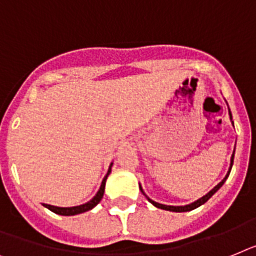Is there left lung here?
I'll return each instance as SVG.
<instances>
[{
    "mask_svg": "<svg viewBox=\"0 0 256 256\" xmlns=\"http://www.w3.org/2000/svg\"><path fill=\"white\" fill-rule=\"evenodd\" d=\"M229 113H230V110H229ZM230 117H232V114H230ZM233 160H234V152H233V154H232L230 169H232V165H233ZM230 169H229V172H228V174L225 176L224 180H222V181H221L220 184H218V186H214V188H212V190L210 191V192H208V194H206L204 196H202L200 199H198L196 202H194V203H191V204L184 206V207H180V206H178V207H176V206H165V204H160V203H156V202H154V200H152V199H150V198H147V199H148V200H150V202H151V203H152V204L154 206V207L161 208V210H166V211H173V212H186V211H191V210H194V208L199 207V206L204 204L206 202H207L208 199H210V198H211L212 195H214V192H216V191H218V188H220L221 186H222V184H224V182L226 181L228 176H229V173H230ZM140 190H142V188H140Z\"/></svg>",
    "mask_w": 256,
    "mask_h": 256,
    "instance_id": "1",
    "label": "left lung"
}]
</instances>
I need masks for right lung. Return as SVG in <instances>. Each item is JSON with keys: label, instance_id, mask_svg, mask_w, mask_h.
<instances>
[{"label": "right lung", "instance_id": "obj_1", "mask_svg": "<svg viewBox=\"0 0 256 256\" xmlns=\"http://www.w3.org/2000/svg\"><path fill=\"white\" fill-rule=\"evenodd\" d=\"M110 170H112V164H110V166H109L108 173H106V176H105L104 180H102V186H100V190L98 191V194L92 198L91 200L87 202L86 204L76 206V207H66V208L54 207V206H50V204H42V206L48 208V210H50L52 212H54V214H64V216H72V214H83V212H86V211H90V210H92V208L95 207L96 204H98V202L102 200V195H104L105 181H106V178H108Z\"/></svg>", "mask_w": 256, "mask_h": 256}]
</instances>
